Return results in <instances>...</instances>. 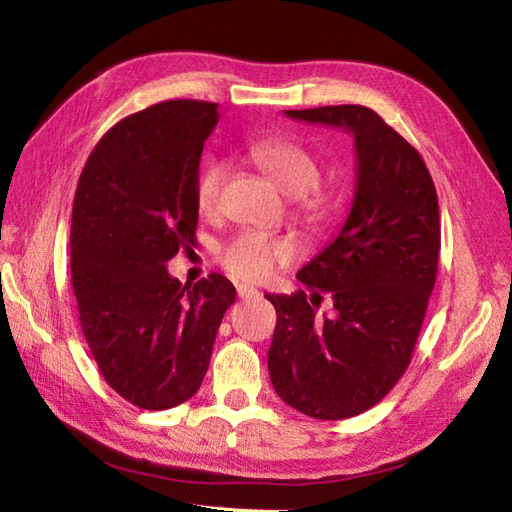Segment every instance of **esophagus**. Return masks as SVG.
Returning a JSON list of instances; mask_svg holds the SVG:
<instances>
[{"instance_id": "esophagus-1", "label": "esophagus", "mask_w": 512, "mask_h": 512, "mask_svg": "<svg viewBox=\"0 0 512 512\" xmlns=\"http://www.w3.org/2000/svg\"><path fill=\"white\" fill-rule=\"evenodd\" d=\"M237 295H239V299H244V301H257L259 297H262V292H259L257 288H250V286H239Z\"/></svg>"}]
</instances>
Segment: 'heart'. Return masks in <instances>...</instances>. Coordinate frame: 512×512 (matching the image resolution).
<instances>
[{
    "label": "heart",
    "mask_w": 512,
    "mask_h": 512,
    "mask_svg": "<svg viewBox=\"0 0 512 512\" xmlns=\"http://www.w3.org/2000/svg\"><path fill=\"white\" fill-rule=\"evenodd\" d=\"M248 156L286 198L295 200L303 224L317 231L332 220L334 200L319 187L321 165L310 149L288 138H266L250 147ZM226 176L228 169L222 160L204 162L195 180V202L200 213L213 215L220 209ZM292 259L295 250L288 242L262 233L237 235L220 250V264L226 273L242 281H264L275 268L290 264Z\"/></svg>",
    "instance_id": "obj_1"
}]
</instances>
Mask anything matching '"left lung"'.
Wrapping results in <instances>:
<instances>
[{
  "label": "left lung",
  "mask_w": 512,
  "mask_h": 512,
  "mask_svg": "<svg viewBox=\"0 0 512 512\" xmlns=\"http://www.w3.org/2000/svg\"><path fill=\"white\" fill-rule=\"evenodd\" d=\"M286 116L354 136L356 187L341 233L299 270L312 297L266 295L277 310L268 374L292 409L343 420L383 400L411 363L438 275V193L418 151L369 107ZM321 294L332 318L316 317Z\"/></svg>",
  "instance_id": "obj_1"
}]
</instances>
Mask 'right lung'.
<instances>
[{"instance_id": "right-lung-1", "label": "right lung", "mask_w": 512, "mask_h": 512, "mask_svg": "<svg viewBox=\"0 0 512 512\" xmlns=\"http://www.w3.org/2000/svg\"><path fill=\"white\" fill-rule=\"evenodd\" d=\"M217 105L162 101L123 118L94 147L72 206L70 270L79 321L118 396L149 411L189 400L209 369L235 286L180 284L167 262L195 244L204 140Z\"/></svg>"}]
</instances>
